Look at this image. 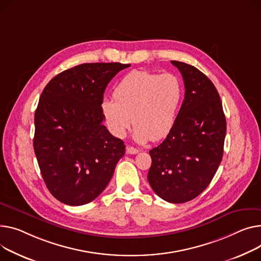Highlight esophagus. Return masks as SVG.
<instances>
[{"label":"esophagus","mask_w":261,"mask_h":261,"mask_svg":"<svg viewBox=\"0 0 261 261\" xmlns=\"http://www.w3.org/2000/svg\"><path fill=\"white\" fill-rule=\"evenodd\" d=\"M126 152H127V154H137V153H138V150L135 149V148H133V147L127 146Z\"/></svg>","instance_id":"esophagus-1"}]
</instances>
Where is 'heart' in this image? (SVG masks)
Returning a JSON list of instances; mask_svg holds the SVG:
<instances>
[{
  "instance_id": "b5f03b06",
  "label": "heart",
  "mask_w": 261,
  "mask_h": 261,
  "mask_svg": "<svg viewBox=\"0 0 261 261\" xmlns=\"http://www.w3.org/2000/svg\"><path fill=\"white\" fill-rule=\"evenodd\" d=\"M182 94V84L174 74L133 70L116 85L114 100L105 98L100 109L114 136L126 135L132 117L135 141L155 142L174 126Z\"/></svg>"
}]
</instances>
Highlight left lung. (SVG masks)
Returning a JSON list of instances; mask_svg holds the SVG:
<instances>
[{
    "mask_svg": "<svg viewBox=\"0 0 261 261\" xmlns=\"http://www.w3.org/2000/svg\"><path fill=\"white\" fill-rule=\"evenodd\" d=\"M185 83V99L175 124L150 150L148 181L161 198L182 203L210 185L220 165L227 123L214 84L194 66L171 61Z\"/></svg>",
    "mask_w": 261,
    "mask_h": 261,
    "instance_id": "1",
    "label": "left lung"
}]
</instances>
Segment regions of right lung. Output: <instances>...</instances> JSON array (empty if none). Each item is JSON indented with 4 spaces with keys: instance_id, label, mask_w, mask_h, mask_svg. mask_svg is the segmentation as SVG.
I'll return each mask as SVG.
<instances>
[{
    "instance_id": "obj_1",
    "label": "right lung",
    "mask_w": 261,
    "mask_h": 261,
    "mask_svg": "<svg viewBox=\"0 0 261 261\" xmlns=\"http://www.w3.org/2000/svg\"><path fill=\"white\" fill-rule=\"evenodd\" d=\"M130 64L91 63L68 69L44 88L34 114L33 148L43 179L58 200L82 205L109 184L124 142L102 125L109 82Z\"/></svg>"
}]
</instances>
